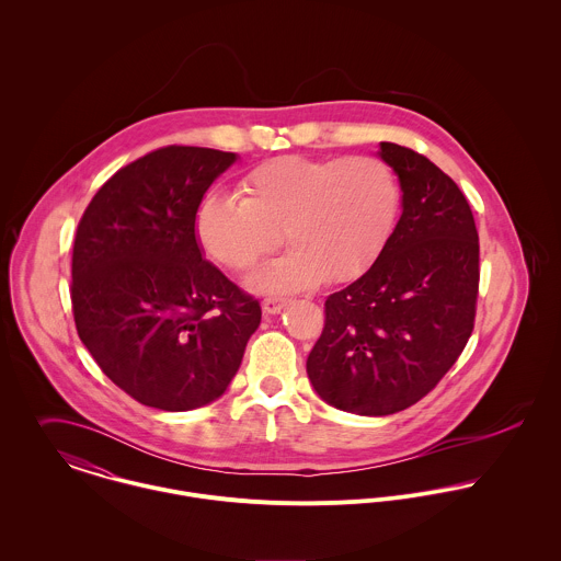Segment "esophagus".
Segmentation results:
<instances>
[{
	"label": "esophagus",
	"instance_id": "34e87169",
	"mask_svg": "<svg viewBox=\"0 0 561 561\" xmlns=\"http://www.w3.org/2000/svg\"><path fill=\"white\" fill-rule=\"evenodd\" d=\"M287 298H278V296H267V298H263V302H261V307H263V313L265 316H276V313H280L285 307H287Z\"/></svg>",
	"mask_w": 561,
	"mask_h": 561
}]
</instances>
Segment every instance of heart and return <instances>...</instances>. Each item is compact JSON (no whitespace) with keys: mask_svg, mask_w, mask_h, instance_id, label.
Segmentation results:
<instances>
[{"mask_svg":"<svg viewBox=\"0 0 561 561\" xmlns=\"http://www.w3.org/2000/svg\"><path fill=\"white\" fill-rule=\"evenodd\" d=\"M241 201L209 192L194 216L203 252L245 272L283 240L291 248L252 276L259 291H296L367 272L391 238L401 205L393 165L376 156H280L240 179Z\"/></svg>","mask_w":561,"mask_h":561,"instance_id":"b5f03b06","label":"heart"}]
</instances>
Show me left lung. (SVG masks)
Returning a JSON list of instances; mask_svg holds the SVG:
<instances>
[{"label":"left lung","instance_id":"left-lung-1","mask_svg":"<svg viewBox=\"0 0 561 561\" xmlns=\"http://www.w3.org/2000/svg\"><path fill=\"white\" fill-rule=\"evenodd\" d=\"M401 183L400 222L374 265L323 302L309 358L330 405L385 416L425 398L462 354L478 311L480 240L467 196L436 163L380 145Z\"/></svg>","mask_w":561,"mask_h":561}]
</instances>
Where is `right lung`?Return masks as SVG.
Masks as SVG:
<instances>
[{"instance_id": "right-lung-1", "label": "right lung", "mask_w": 561, "mask_h": 561, "mask_svg": "<svg viewBox=\"0 0 561 561\" xmlns=\"http://www.w3.org/2000/svg\"><path fill=\"white\" fill-rule=\"evenodd\" d=\"M236 153L170 145L127 163L78 225L71 302L101 371L145 405L218 400L240 369L261 305L203 259L196 207Z\"/></svg>"}]
</instances>
